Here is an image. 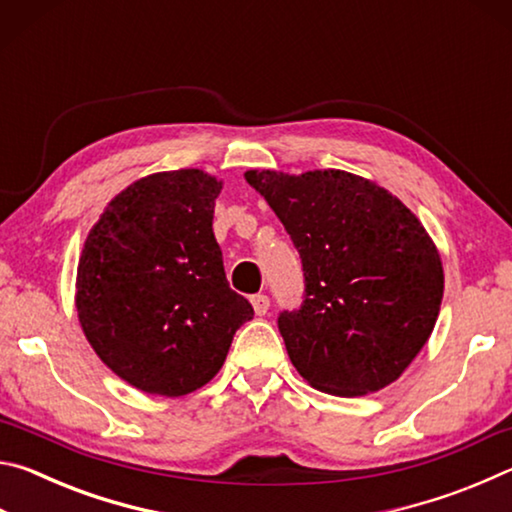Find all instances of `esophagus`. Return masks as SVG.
Returning <instances> with one entry per match:
<instances>
[{
    "label": "esophagus",
    "instance_id": "esophagus-1",
    "mask_svg": "<svg viewBox=\"0 0 512 512\" xmlns=\"http://www.w3.org/2000/svg\"><path fill=\"white\" fill-rule=\"evenodd\" d=\"M250 302H253V309L257 316H264L268 307H271V300H268V296H264V293H257V296L250 298Z\"/></svg>",
    "mask_w": 512,
    "mask_h": 512
}]
</instances>
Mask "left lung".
<instances>
[{
  "label": "left lung",
  "mask_w": 512,
  "mask_h": 512,
  "mask_svg": "<svg viewBox=\"0 0 512 512\" xmlns=\"http://www.w3.org/2000/svg\"><path fill=\"white\" fill-rule=\"evenodd\" d=\"M246 180L302 259L305 300L277 318L300 377L339 397L400 379L429 341L445 289L438 248L418 216L341 169H250Z\"/></svg>",
  "instance_id": "8db88e82"
}]
</instances>
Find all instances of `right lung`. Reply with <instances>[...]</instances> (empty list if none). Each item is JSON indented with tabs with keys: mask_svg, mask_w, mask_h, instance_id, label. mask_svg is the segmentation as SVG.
<instances>
[{
	"mask_svg": "<svg viewBox=\"0 0 512 512\" xmlns=\"http://www.w3.org/2000/svg\"><path fill=\"white\" fill-rule=\"evenodd\" d=\"M223 183L201 169L128 185L94 223L76 271V311L99 359L144 393L180 397L221 370L255 316L230 289L214 239Z\"/></svg>",
	"mask_w": 512,
	"mask_h": 512,
	"instance_id": "1",
	"label": "right lung"
}]
</instances>
